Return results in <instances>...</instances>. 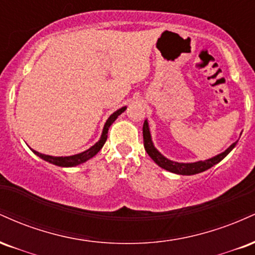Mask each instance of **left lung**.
<instances>
[{"label": "left lung", "mask_w": 255, "mask_h": 255, "mask_svg": "<svg viewBox=\"0 0 255 255\" xmlns=\"http://www.w3.org/2000/svg\"><path fill=\"white\" fill-rule=\"evenodd\" d=\"M142 136H144L145 150L147 152L148 156L153 159V162L159 165L160 168L178 175H195V174H199V172L207 170V169H210L211 166L221 162V160L223 159V158L227 156V154L229 153L234 147H235L236 144H238V141H235L224 152L217 154V156L210 158V159L199 160V162H194V163H178L165 158L156 147H154L153 142H152V139H151V133H150V128H148L147 120H145L144 126H142Z\"/></svg>", "instance_id": "obj_1"}]
</instances>
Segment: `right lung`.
Instances as JSON below:
<instances>
[{
    "label": "right lung",
    "mask_w": 255,
    "mask_h": 255,
    "mask_svg": "<svg viewBox=\"0 0 255 255\" xmlns=\"http://www.w3.org/2000/svg\"><path fill=\"white\" fill-rule=\"evenodd\" d=\"M125 110H126V107L121 108V109H119V110H116L115 113L113 114V115H110V118L107 120V122H105V125H104V128H103V131H102L101 139H99L98 141L92 146V147H90L89 150L81 152V153L74 154V156H68V157H54V156H48V154L39 153V152H37L34 150H32V152H33L34 154H37L38 157L42 158V159L46 160V162L51 163V164H55L57 166H66V168H67V166H75V165L81 164V163H85L86 160H89L92 157H95L96 154H97L98 152L101 151V148L103 147L105 141H107L108 130H109V127L114 124V121H115V120L118 119L119 116L121 115V114L124 113Z\"/></svg>",
    "instance_id": "obj_1"
}]
</instances>
